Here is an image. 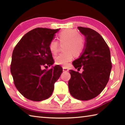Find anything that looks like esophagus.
Instances as JSON below:
<instances>
[{"mask_svg": "<svg viewBox=\"0 0 125 125\" xmlns=\"http://www.w3.org/2000/svg\"><path fill=\"white\" fill-rule=\"evenodd\" d=\"M63 72H68V69L67 68L63 67Z\"/></svg>", "mask_w": 125, "mask_h": 125, "instance_id": "esophagus-1", "label": "esophagus"}]
</instances>
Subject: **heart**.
Returning <instances> with one entry per match:
<instances>
[{"label":"heart","mask_w":125,"mask_h":125,"mask_svg":"<svg viewBox=\"0 0 125 125\" xmlns=\"http://www.w3.org/2000/svg\"><path fill=\"white\" fill-rule=\"evenodd\" d=\"M58 40L61 43H65L64 50L66 51L61 53L55 58V63L66 66L73 60V53L75 56L82 53L85 46V41L79 31L73 29L62 30L59 33ZM49 49L53 54H56L59 50L58 42L55 39L52 40L49 44Z\"/></svg>","instance_id":"obj_1"}]
</instances>
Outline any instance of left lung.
I'll return each instance as SVG.
<instances>
[{"instance_id": "1", "label": "left lung", "mask_w": 125, "mask_h": 125, "mask_svg": "<svg viewBox=\"0 0 125 125\" xmlns=\"http://www.w3.org/2000/svg\"><path fill=\"white\" fill-rule=\"evenodd\" d=\"M78 28L85 36V43L79 58L72 64L75 69L83 71L79 73L69 70V90L78 100H89L100 94L109 81L112 68L110 52L98 32L87 27Z\"/></svg>"}]
</instances>
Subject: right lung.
<instances>
[{
    "label": "right lung",
    "instance_id": "right-lung-1",
    "mask_svg": "<svg viewBox=\"0 0 125 125\" xmlns=\"http://www.w3.org/2000/svg\"><path fill=\"white\" fill-rule=\"evenodd\" d=\"M59 29L38 27L26 33L12 52L10 71L17 89L29 100L40 101L48 99L54 84L62 74L60 65L47 69L54 63L49 49L51 41Z\"/></svg>",
    "mask_w": 125,
    "mask_h": 125
}]
</instances>
